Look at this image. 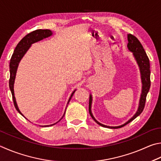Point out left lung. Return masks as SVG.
<instances>
[{"instance_id":"1","label":"left lung","mask_w":161,"mask_h":161,"mask_svg":"<svg viewBox=\"0 0 161 161\" xmlns=\"http://www.w3.org/2000/svg\"><path fill=\"white\" fill-rule=\"evenodd\" d=\"M128 44L127 47L129 51H131V52H133V54L136 59L139 66L140 68L141 73H142V83H143V89H142V93L141 95V99L139 103V107L138 109V111L134 116L131 118V119H129L127 122H126L124 125L119 126H109L103 125L100 122H98L95 119L94 117L92 116V114L91 112V103H92V97L91 95H90V100H89V112L91 114V117L93 119L95 122H97L98 125L103 126V127H108V128H112V129H118L123 127L124 126H125L131 122L132 120H134L135 118L137 117L139 115L143 112V109H144L145 104H146V95H147L148 92L149 91L151 87V70H150V62H149V58L148 57L147 54L145 52L144 49L142 46V44H141L139 39H138L136 36H134L133 35L129 34L128 35Z\"/></svg>"}]
</instances>
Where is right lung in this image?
Returning a JSON list of instances; mask_svg holds the SVG:
<instances>
[{
  "mask_svg": "<svg viewBox=\"0 0 161 161\" xmlns=\"http://www.w3.org/2000/svg\"><path fill=\"white\" fill-rule=\"evenodd\" d=\"M52 35V31L49 30H36L35 31H32V32L27 34L26 36H24V37L21 39L20 42H19L18 44V45L16 46L15 51H14L13 55L11 56L10 62L9 87H10L11 93H12L13 103H14V105H15V108L17 109V111L21 114L22 113L20 112V111L19 110L18 105H17L15 97V95H14V89H13L14 81H15L16 71H17V69H18L19 62L21 60V58H22V56H24L25 53H26L28 49L30 47L31 44L39 40H42V39L48 37V36H49ZM74 92L75 91H73L71 95H70L69 103L70 100L71 99V97L73 96V95ZM53 125H55V124H53ZM53 125H52L50 126H52Z\"/></svg>",
  "mask_w": 161,
  "mask_h": 161,
  "instance_id": "add662e5",
  "label": "right lung"
}]
</instances>
